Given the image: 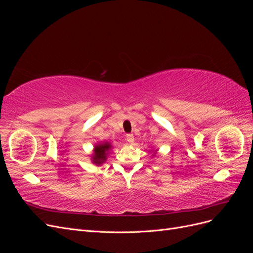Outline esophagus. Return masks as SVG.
<instances>
[{
    "instance_id": "34e87169",
    "label": "esophagus",
    "mask_w": 253,
    "mask_h": 253,
    "mask_svg": "<svg viewBox=\"0 0 253 253\" xmlns=\"http://www.w3.org/2000/svg\"><path fill=\"white\" fill-rule=\"evenodd\" d=\"M126 141L129 142V143L134 142V135H133V134H127V135L126 136Z\"/></svg>"
}]
</instances>
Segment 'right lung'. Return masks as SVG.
<instances>
[{"instance_id":"right-lung-1","label":"right lung","mask_w":253,"mask_h":253,"mask_svg":"<svg viewBox=\"0 0 253 253\" xmlns=\"http://www.w3.org/2000/svg\"><path fill=\"white\" fill-rule=\"evenodd\" d=\"M111 148L112 144L110 142L104 141L101 143H97L94 147V154L91 156V163L95 164L96 166H100L104 164Z\"/></svg>"}]
</instances>
